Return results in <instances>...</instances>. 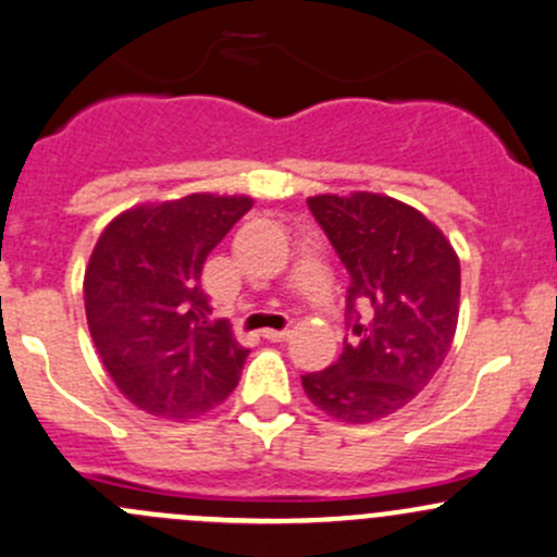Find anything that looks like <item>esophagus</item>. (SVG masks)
<instances>
[{
	"label": "esophagus",
	"instance_id": "1",
	"mask_svg": "<svg viewBox=\"0 0 557 557\" xmlns=\"http://www.w3.org/2000/svg\"><path fill=\"white\" fill-rule=\"evenodd\" d=\"M261 336L267 338V342H285V338L290 336V331H263Z\"/></svg>",
	"mask_w": 557,
	"mask_h": 557
}]
</instances>
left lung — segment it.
<instances>
[{"label": "left lung", "instance_id": "left-lung-1", "mask_svg": "<svg viewBox=\"0 0 557 557\" xmlns=\"http://www.w3.org/2000/svg\"><path fill=\"white\" fill-rule=\"evenodd\" d=\"M307 205L349 272V338L333 366L304 373V392L333 419H384L446 360L459 320V259L432 221L392 197L355 191Z\"/></svg>", "mask_w": 557, "mask_h": 557}]
</instances>
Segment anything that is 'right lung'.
I'll return each mask as SVG.
<instances>
[{
  "label": "right lung",
  "mask_w": 557,
  "mask_h": 557,
  "mask_svg": "<svg viewBox=\"0 0 557 557\" xmlns=\"http://www.w3.org/2000/svg\"><path fill=\"white\" fill-rule=\"evenodd\" d=\"M253 208L250 197L189 195L116 215L85 272V312L101 362L140 411L195 419L232 395L248 349L210 320L202 267Z\"/></svg>",
  "instance_id": "right-lung-1"
}]
</instances>
